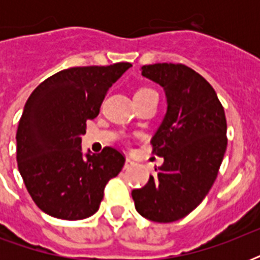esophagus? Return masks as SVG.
I'll return each mask as SVG.
<instances>
[{"mask_svg":"<svg viewBox=\"0 0 260 260\" xmlns=\"http://www.w3.org/2000/svg\"><path fill=\"white\" fill-rule=\"evenodd\" d=\"M132 166H135L134 160H132V159H129V158H126L125 165H124V169H125V170H128V169H131Z\"/></svg>","mask_w":260,"mask_h":260,"instance_id":"1","label":"esophagus"}]
</instances>
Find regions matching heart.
Listing matches in <instances>:
<instances>
[{"label":"heart","instance_id":"heart-1","mask_svg":"<svg viewBox=\"0 0 260 260\" xmlns=\"http://www.w3.org/2000/svg\"><path fill=\"white\" fill-rule=\"evenodd\" d=\"M150 90H151V89H140V90H139V91H138V93H143V91H150Z\"/></svg>","mask_w":260,"mask_h":260}]
</instances>
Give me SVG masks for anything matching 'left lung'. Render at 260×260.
<instances>
[{
  "mask_svg": "<svg viewBox=\"0 0 260 260\" xmlns=\"http://www.w3.org/2000/svg\"><path fill=\"white\" fill-rule=\"evenodd\" d=\"M163 86L167 113L151 140L152 154L165 162L142 189L132 190L143 217L173 222L194 210L213 186L226 150V120L214 89L182 63L142 67Z\"/></svg>",
  "mask_w": 260,
  "mask_h": 260,
  "instance_id": "obj_1",
  "label": "left lung"
}]
</instances>
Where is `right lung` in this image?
I'll use <instances>...</instances> for the list:
<instances>
[{
	"label": "right lung",
	"mask_w": 260,
	"mask_h": 260,
	"mask_svg": "<svg viewBox=\"0 0 260 260\" xmlns=\"http://www.w3.org/2000/svg\"><path fill=\"white\" fill-rule=\"evenodd\" d=\"M132 66L71 67L43 81L28 98L18 121L17 158L28 193L52 217L82 220L100 208L106 183L125 156L105 147L83 158L81 136L100 113L109 87Z\"/></svg>",
	"instance_id": "1"
}]
</instances>
